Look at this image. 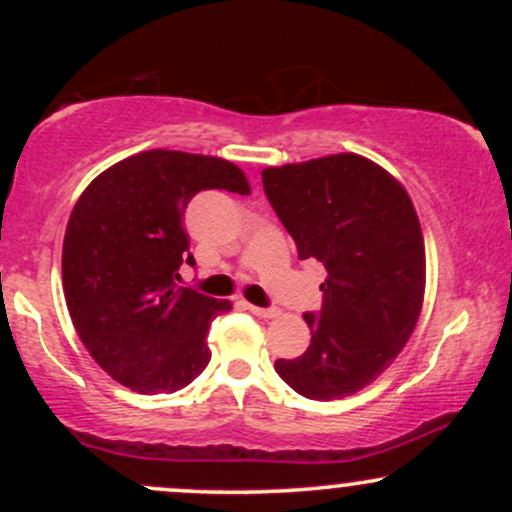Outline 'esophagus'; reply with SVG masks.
Here are the masks:
<instances>
[{
	"instance_id": "esophagus-1",
	"label": "esophagus",
	"mask_w": 512,
	"mask_h": 512,
	"mask_svg": "<svg viewBox=\"0 0 512 512\" xmlns=\"http://www.w3.org/2000/svg\"><path fill=\"white\" fill-rule=\"evenodd\" d=\"M248 310L257 317H274L276 315V308H260V305H252V303H248Z\"/></svg>"
}]
</instances>
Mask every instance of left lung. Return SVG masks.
Segmentation results:
<instances>
[{"instance_id": "obj_1", "label": "left lung", "mask_w": 512, "mask_h": 512, "mask_svg": "<svg viewBox=\"0 0 512 512\" xmlns=\"http://www.w3.org/2000/svg\"><path fill=\"white\" fill-rule=\"evenodd\" d=\"M262 185L298 257L327 269L322 308L303 315L310 346L279 358L276 373L308 399L354 395L395 361L419 320L426 250L414 204L356 154L264 168Z\"/></svg>"}]
</instances>
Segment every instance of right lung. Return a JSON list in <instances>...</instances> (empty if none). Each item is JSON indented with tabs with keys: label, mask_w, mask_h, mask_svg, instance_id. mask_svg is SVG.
<instances>
[{
	"label": "right lung",
	"mask_w": 512,
	"mask_h": 512,
	"mask_svg": "<svg viewBox=\"0 0 512 512\" xmlns=\"http://www.w3.org/2000/svg\"><path fill=\"white\" fill-rule=\"evenodd\" d=\"M202 190L248 195L250 185L223 158L144 151L86 187L64 233L76 332L110 378L142 395L190 385L211 358V320L231 310V301L178 286L182 264L195 267L182 214Z\"/></svg>",
	"instance_id": "1"
}]
</instances>
